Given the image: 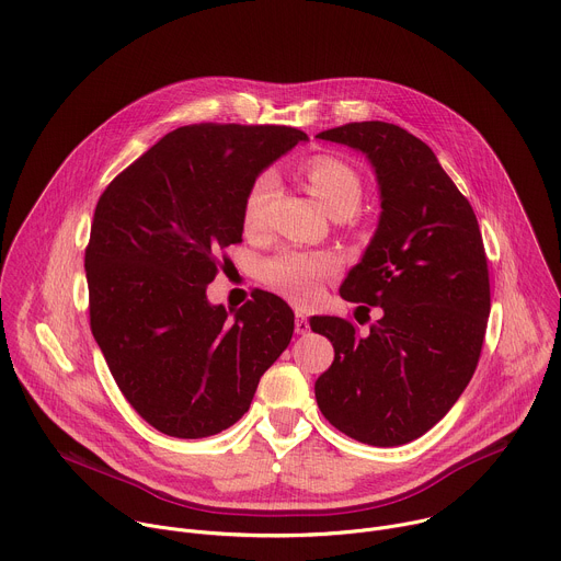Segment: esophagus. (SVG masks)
I'll return each mask as SVG.
<instances>
[{
  "mask_svg": "<svg viewBox=\"0 0 561 561\" xmlns=\"http://www.w3.org/2000/svg\"><path fill=\"white\" fill-rule=\"evenodd\" d=\"M295 331H297L299 335H306V333L310 331V324H308V319H306L304 312H297V314H295Z\"/></svg>",
  "mask_w": 561,
  "mask_h": 561,
  "instance_id": "34e87169",
  "label": "esophagus"
}]
</instances>
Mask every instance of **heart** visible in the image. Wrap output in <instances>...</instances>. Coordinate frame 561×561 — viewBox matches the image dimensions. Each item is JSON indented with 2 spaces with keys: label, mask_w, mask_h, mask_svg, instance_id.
Instances as JSON below:
<instances>
[{
  "label": "heart",
  "mask_w": 561,
  "mask_h": 561,
  "mask_svg": "<svg viewBox=\"0 0 561 561\" xmlns=\"http://www.w3.org/2000/svg\"><path fill=\"white\" fill-rule=\"evenodd\" d=\"M306 178L310 191L329 213L335 210H357L362 202V182L357 173L333 157H317L308 164ZM277 188V175L273 171H264L247 193L242 219L249 230H255L264 224L266 206ZM333 271V260L329 255H304L295 251H286L271 260L264 266L266 282L290 297L293 301H308L314 297L319 279Z\"/></svg>",
  "instance_id": "b5f03b06"
}]
</instances>
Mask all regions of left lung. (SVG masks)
Returning a JSON list of instances; mask_svg holds the SVG:
<instances>
[{
  "mask_svg": "<svg viewBox=\"0 0 561 561\" xmlns=\"http://www.w3.org/2000/svg\"><path fill=\"white\" fill-rule=\"evenodd\" d=\"M317 139L368 159L381 208L340 286L344 299L379 306L381 317L368 335L340 317L310 319L335 348L314 381L317 407L362 444L402 446L453 409L477 368L491 314L482 232L435 152L402 126L355 122Z\"/></svg>",
  "mask_w": 561,
  "mask_h": 561,
  "instance_id": "left-lung-1",
  "label": "left lung"
}]
</instances>
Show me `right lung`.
Wrapping results in <instances>:
<instances>
[{
	"instance_id": "right-lung-1",
	"label": "right lung",
	"mask_w": 561,
	"mask_h": 561,
	"mask_svg": "<svg viewBox=\"0 0 561 561\" xmlns=\"http://www.w3.org/2000/svg\"><path fill=\"white\" fill-rule=\"evenodd\" d=\"M308 135L195 124L159 139L98 202L87 249L91 331L128 404L159 433L210 437L251 409L295 312L273 293L237 312L206 297L242 242L253 182Z\"/></svg>"
}]
</instances>
